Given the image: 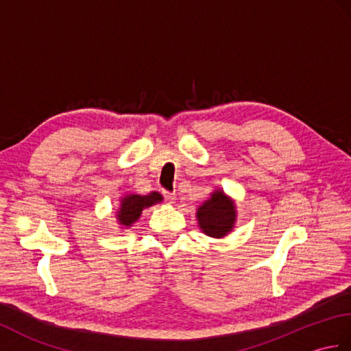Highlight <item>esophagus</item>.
Segmentation results:
<instances>
[{
  "mask_svg": "<svg viewBox=\"0 0 351 351\" xmlns=\"http://www.w3.org/2000/svg\"><path fill=\"white\" fill-rule=\"evenodd\" d=\"M162 195H164V197H166V200H167L169 204H173V202H175V199H176L175 193H171V191H162Z\"/></svg>",
  "mask_w": 351,
  "mask_h": 351,
  "instance_id": "1",
  "label": "esophagus"
}]
</instances>
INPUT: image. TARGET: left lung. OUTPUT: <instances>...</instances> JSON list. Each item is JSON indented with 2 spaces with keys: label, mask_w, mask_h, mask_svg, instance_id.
I'll list each match as a JSON object with an SVG mask.
<instances>
[{
  "label": "left lung",
  "mask_w": 351,
  "mask_h": 351,
  "mask_svg": "<svg viewBox=\"0 0 351 351\" xmlns=\"http://www.w3.org/2000/svg\"><path fill=\"white\" fill-rule=\"evenodd\" d=\"M200 230L208 237L223 238L230 234L237 221V205L221 189H215L196 210Z\"/></svg>",
  "instance_id": "obj_1"
}]
</instances>
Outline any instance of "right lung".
Instances as JSON below:
<instances>
[{
  "label": "right lung",
  "mask_w": 351,
  "mask_h": 351,
  "mask_svg": "<svg viewBox=\"0 0 351 351\" xmlns=\"http://www.w3.org/2000/svg\"><path fill=\"white\" fill-rule=\"evenodd\" d=\"M162 202V196L158 191H152L149 195H128L121 196L119 199V208L116 211V221L121 229H128L136 223L143 210L149 206Z\"/></svg>",
  "instance_id": "add662e5"
}]
</instances>
